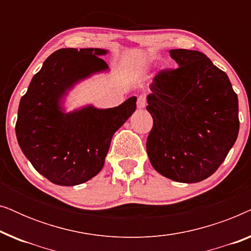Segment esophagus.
Segmentation results:
<instances>
[{"label":"esophagus","mask_w":251,"mask_h":251,"mask_svg":"<svg viewBox=\"0 0 251 251\" xmlns=\"http://www.w3.org/2000/svg\"><path fill=\"white\" fill-rule=\"evenodd\" d=\"M145 106H146L145 96H139L138 99H137V107H138L139 109H143V108H145Z\"/></svg>","instance_id":"34e87169"}]
</instances>
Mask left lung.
Masks as SVG:
<instances>
[{"mask_svg": "<svg viewBox=\"0 0 251 251\" xmlns=\"http://www.w3.org/2000/svg\"><path fill=\"white\" fill-rule=\"evenodd\" d=\"M176 70L157 73L147 96L153 128L146 151L154 169L179 183L211 176L239 133V102L225 72L197 50L174 49Z\"/></svg>", "mask_w": 251, "mask_h": 251, "instance_id": "1", "label": "left lung"}]
</instances>
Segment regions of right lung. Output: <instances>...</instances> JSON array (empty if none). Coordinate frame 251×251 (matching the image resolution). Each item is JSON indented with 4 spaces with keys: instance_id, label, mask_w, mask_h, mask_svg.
<instances>
[{
    "instance_id": "add662e5",
    "label": "right lung",
    "mask_w": 251,
    "mask_h": 251,
    "mask_svg": "<svg viewBox=\"0 0 251 251\" xmlns=\"http://www.w3.org/2000/svg\"><path fill=\"white\" fill-rule=\"evenodd\" d=\"M108 50L54 51L34 75L19 102L17 140L37 173L51 183L74 186L102 169L116 130L136 111V97L113 108L88 105L65 112L64 98L78 82L108 71Z\"/></svg>"
}]
</instances>
